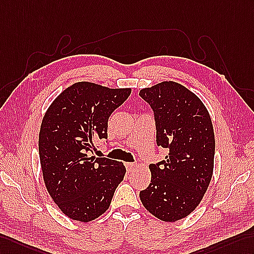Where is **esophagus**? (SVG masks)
Masks as SVG:
<instances>
[{
	"label": "esophagus",
	"instance_id": "1",
	"mask_svg": "<svg viewBox=\"0 0 254 254\" xmlns=\"http://www.w3.org/2000/svg\"><path fill=\"white\" fill-rule=\"evenodd\" d=\"M135 167H137V165L133 163H126V168L128 171H133L135 169Z\"/></svg>",
	"mask_w": 254,
	"mask_h": 254
}]
</instances>
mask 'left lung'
<instances>
[{
    "label": "left lung",
    "mask_w": 254,
    "mask_h": 254,
    "mask_svg": "<svg viewBox=\"0 0 254 254\" xmlns=\"http://www.w3.org/2000/svg\"><path fill=\"white\" fill-rule=\"evenodd\" d=\"M154 111L158 146L165 160L151 164V183L140 191L142 205L165 222L188 216L199 205L211 181L215 140L205 104L183 85L166 80L141 89Z\"/></svg>",
    "instance_id": "8db88e82"
}]
</instances>
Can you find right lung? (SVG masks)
<instances>
[{
	"instance_id": "right-lung-1",
	"label": "right lung",
	"mask_w": 254,
	"mask_h": 254,
	"mask_svg": "<svg viewBox=\"0 0 254 254\" xmlns=\"http://www.w3.org/2000/svg\"><path fill=\"white\" fill-rule=\"evenodd\" d=\"M131 88H109L78 82L55 99L39 134L45 187L56 205L72 220L87 223L107 211L126 168L113 159L89 156L97 140L108 138L110 115Z\"/></svg>"
}]
</instances>
